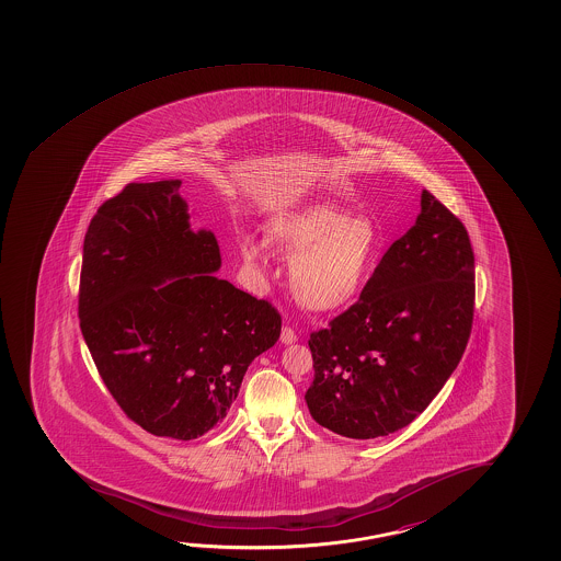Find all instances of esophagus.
Instances as JSON below:
<instances>
[{
  "label": "esophagus",
  "instance_id": "esophagus-1",
  "mask_svg": "<svg viewBox=\"0 0 561 561\" xmlns=\"http://www.w3.org/2000/svg\"><path fill=\"white\" fill-rule=\"evenodd\" d=\"M279 340H282V344H294L295 340H297V334H295L291 327H284V329H282V336H279Z\"/></svg>",
  "mask_w": 561,
  "mask_h": 561
}]
</instances>
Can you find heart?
Wrapping results in <instances>:
<instances>
[{
    "instance_id": "heart-1",
    "label": "heart",
    "mask_w": 561,
    "mask_h": 561,
    "mask_svg": "<svg viewBox=\"0 0 561 561\" xmlns=\"http://www.w3.org/2000/svg\"><path fill=\"white\" fill-rule=\"evenodd\" d=\"M266 232L267 242L291 260L289 289L307 311H339L358 299L381 257L376 222L322 203L279 213ZM267 242L240 240V257L250 270H266Z\"/></svg>"
}]
</instances>
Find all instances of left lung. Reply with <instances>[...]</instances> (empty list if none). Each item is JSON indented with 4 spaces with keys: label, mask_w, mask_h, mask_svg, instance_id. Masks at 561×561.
Returning <instances> with one entry per match:
<instances>
[{
    "label": "left lung",
    "mask_w": 561,
    "mask_h": 561,
    "mask_svg": "<svg viewBox=\"0 0 561 561\" xmlns=\"http://www.w3.org/2000/svg\"><path fill=\"white\" fill-rule=\"evenodd\" d=\"M476 266L468 230L431 192L358 301L312 332L317 423L354 440L401 431L438 396L468 346Z\"/></svg>",
    "instance_id": "obj_1"
}]
</instances>
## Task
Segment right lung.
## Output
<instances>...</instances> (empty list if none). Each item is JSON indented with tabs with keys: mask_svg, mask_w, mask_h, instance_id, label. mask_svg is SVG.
Masks as SVG:
<instances>
[{
	"mask_svg": "<svg viewBox=\"0 0 561 561\" xmlns=\"http://www.w3.org/2000/svg\"><path fill=\"white\" fill-rule=\"evenodd\" d=\"M180 180L129 184L83 239L80 327L111 396L154 436L193 440L225 421L282 317L215 276L221 252L192 229Z\"/></svg>",
	"mask_w": 561,
	"mask_h": 561,
	"instance_id": "1",
	"label": "right lung"
}]
</instances>
